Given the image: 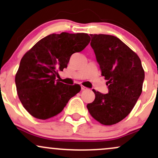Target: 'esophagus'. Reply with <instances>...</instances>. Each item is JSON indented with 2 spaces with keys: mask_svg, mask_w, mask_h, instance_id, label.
Masks as SVG:
<instances>
[{
  "mask_svg": "<svg viewBox=\"0 0 158 158\" xmlns=\"http://www.w3.org/2000/svg\"><path fill=\"white\" fill-rule=\"evenodd\" d=\"M81 90H86V89H87V88H85V86H81Z\"/></svg>",
  "mask_w": 158,
  "mask_h": 158,
  "instance_id": "obj_1",
  "label": "esophagus"
}]
</instances>
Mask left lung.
Wrapping results in <instances>:
<instances>
[{"label": "left lung", "mask_w": 158, "mask_h": 158, "mask_svg": "<svg viewBox=\"0 0 158 158\" xmlns=\"http://www.w3.org/2000/svg\"><path fill=\"white\" fill-rule=\"evenodd\" d=\"M90 46L95 52L108 94L93 90L95 99L87 105L89 113L105 126H111L126 117L143 90L145 78L137 53L115 36L91 34Z\"/></svg>", "instance_id": "obj_1"}]
</instances>
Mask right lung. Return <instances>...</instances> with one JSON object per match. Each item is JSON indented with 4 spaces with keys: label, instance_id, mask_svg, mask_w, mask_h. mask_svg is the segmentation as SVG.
Masks as SVG:
<instances>
[{
    "label": "right lung",
    "instance_id": "right-lung-1",
    "mask_svg": "<svg viewBox=\"0 0 158 158\" xmlns=\"http://www.w3.org/2000/svg\"><path fill=\"white\" fill-rule=\"evenodd\" d=\"M87 33L50 34L38 41L23 55L15 74L19 98L30 115L48 119L61 113L69 99L81 90L56 79L67 68L70 56L89 44Z\"/></svg>",
    "mask_w": 158,
    "mask_h": 158
}]
</instances>
